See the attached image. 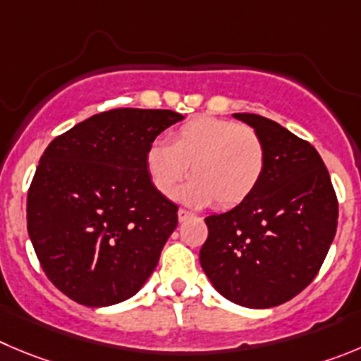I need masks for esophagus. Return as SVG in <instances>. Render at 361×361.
Returning <instances> with one entry per match:
<instances>
[{
	"label": "esophagus",
	"instance_id": "1",
	"mask_svg": "<svg viewBox=\"0 0 361 361\" xmlns=\"http://www.w3.org/2000/svg\"><path fill=\"white\" fill-rule=\"evenodd\" d=\"M188 217H192L190 212L183 210V208H180V210H178V219H180V222H183L185 219H188Z\"/></svg>",
	"mask_w": 361,
	"mask_h": 361
}]
</instances>
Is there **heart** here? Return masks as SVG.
Listing matches in <instances>:
<instances>
[{"instance_id":"heart-1","label":"heart","mask_w":361,"mask_h":361,"mask_svg":"<svg viewBox=\"0 0 361 361\" xmlns=\"http://www.w3.org/2000/svg\"><path fill=\"white\" fill-rule=\"evenodd\" d=\"M188 165L192 180L180 190L185 203L237 207L264 176V140L237 121L197 116L171 135V144H151L146 154L147 174L161 196H173Z\"/></svg>"}]
</instances>
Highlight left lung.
<instances>
[{"mask_svg": "<svg viewBox=\"0 0 361 361\" xmlns=\"http://www.w3.org/2000/svg\"><path fill=\"white\" fill-rule=\"evenodd\" d=\"M264 140L265 169L251 196L208 215L200 251L215 290L245 308H272L317 276L338 222V201L317 149L281 124L233 114Z\"/></svg>", "mask_w": 361, "mask_h": 361, "instance_id": "left-lung-1", "label": "left lung"}]
</instances>
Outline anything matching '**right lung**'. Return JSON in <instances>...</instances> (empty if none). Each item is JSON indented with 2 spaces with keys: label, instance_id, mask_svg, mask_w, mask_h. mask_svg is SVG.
<instances>
[{
  "label": "right lung",
  "instance_id": "1",
  "mask_svg": "<svg viewBox=\"0 0 361 361\" xmlns=\"http://www.w3.org/2000/svg\"><path fill=\"white\" fill-rule=\"evenodd\" d=\"M173 110L116 109L51 140L28 190V235L49 281L80 305L135 295L178 226V207L153 187L146 154Z\"/></svg>",
  "mask_w": 361,
  "mask_h": 361
}]
</instances>
